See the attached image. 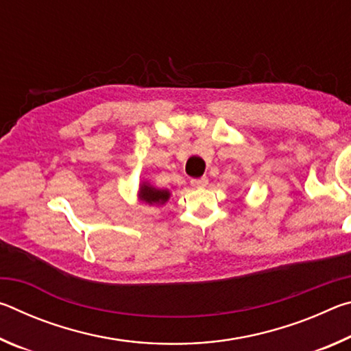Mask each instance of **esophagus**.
Here are the masks:
<instances>
[{
  "label": "esophagus",
  "mask_w": 351,
  "mask_h": 351,
  "mask_svg": "<svg viewBox=\"0 0 351 351\" xmlns=\"http://www.w3.org/2000/svg\"><path fill=\"white\" fill-rule=\"evenodd\" d=\"M207 182H209V180H207L206 176H203V178H193V180H190V184H192L193 187H206Z\"/></svg>",
  "instance_id": "obj_1"
}]
</instances>
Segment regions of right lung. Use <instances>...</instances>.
<instances>
[{"instance_id": "right-lung-1", "label": "right lung", "mask_w": 351, "mask_h": 351, "mask_svg": "<svg viewBox=\"0 0 351 351\" xmlns=\"http://www.w3.org/2000/svg\"><path fill=\"white\" fill-rule=\"evenodd\" d=\"M170 193L167 190H158L150 186H142L141 187V198L148 204H162L169 199Z\"/></svg>"}]
</instances>
